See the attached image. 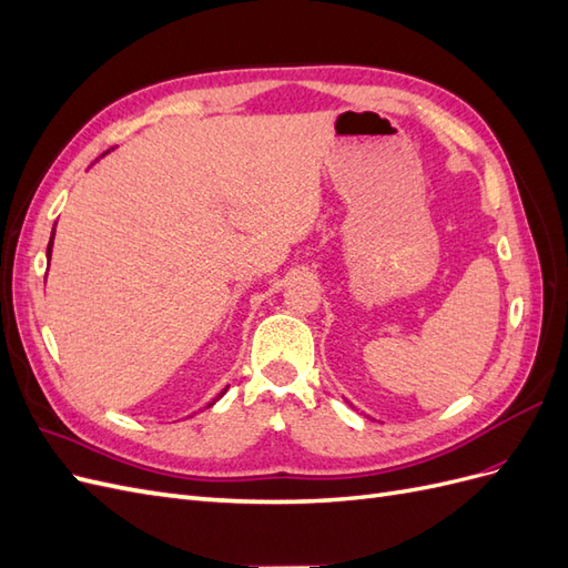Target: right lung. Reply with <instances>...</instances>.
I'll list each match as a JSON object with an SVG mask.
<instances>
[{
	"label": "right lung",
	"mask_w": 568,
	"mask_h": 568,
	"mask_svg": "<svg viewBox=\"0 0 568 568\" xmlns=\"http://www.w3.org/2000/svg\"><path fill=\"white\" fill-rule=\"evenodd\" d=\"M106 153H109V151H106ZM51 246H54V230H51V236H49V244H47V261H51ZM47 265H49V263H47ZM227 388H230V386H225V388H222V393L217 395V398H215V400H220V398H222V395H225V393H227ZM215 400H213V403H209V407H211V405H215Z\"/></svg>",
	"instance_id": "add662e5"
}]
</instances>
